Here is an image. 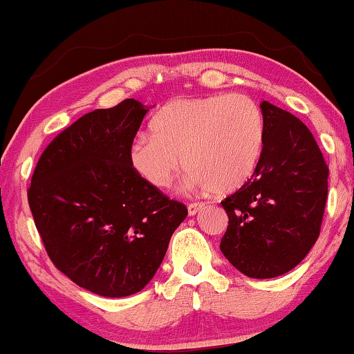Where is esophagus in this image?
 Wrapping results in <instances>:
<instances>
[{"mask_svg":"<svg viewBox=\"0 0 354 354\" xmlns=\"http://www.w3.org/2000/svg\"><path fill=\"white\" fill-rule=\"evenodd\" d=\"M201 209H205V203H200V201H198V203H189V206H187L189 216L198 214Z\"/></svg>","mask_w":354,"mask_h":354,"instance_id":"esophagus-1","label":"esophagus"}]
</instances>
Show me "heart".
I'll return each instance as SVG.
<instances>
[{"label": "heart", "instance_id": "b5f03b06", "mask_svg": "<svg viewBox=\"0 0 354 354\" xmlns=\"http://www.w3.org/2000/svg\"><path fill=\"white\" fill-rule=\"evenodd\" d=\"M138 136L129 162L156 189L170 187L184 164L189 189L233 194L255 175L265 147V118L244 94L175 99Z\"/></svg>", "mask_w": 354, "mask_h": 354}]
</instances>
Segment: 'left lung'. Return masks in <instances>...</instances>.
<instances>
[{
    "instance_id": "left-lung-1",
    "label": "left lung",
    "mask_w": 354,
    "mask_h": 354,
    "mask_svg": "<svg viewBox=\"0 0 354 354\" xmlns=\"http://www.w3.org/2000/svg\"><path fill=\"white\" fill-rule=\"evenodd\" d=\"M265 147L255 175L222 201L227 260L252 279H272L304 260L317 243L328 198L329 168L298 118L263 100Z\"/></svg>"
}]
</instances>
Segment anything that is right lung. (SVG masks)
Returning <instances> with one entry per match:
<instances>
[{"instance_id":"obj_1","label":"right lung","mask_w":354,"mask_h":354,"mask_svg":"<svg viewBox=\"0 0 354 354\" xmlns=\"http://www.w3.org/2000/svg\"><path fill=\"white\" fill-rule=\"evenodd\" d=\"M148 106L126 99L83 115L39 159L28 203L53 265L105 298L138 293L187 207L148 184L129 148Z\"/></svg>"}]
</instances>
